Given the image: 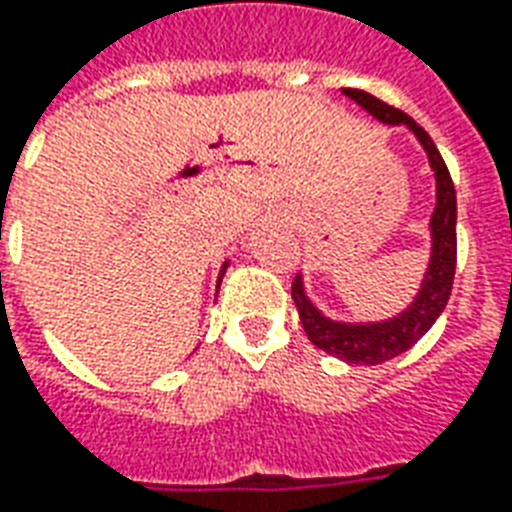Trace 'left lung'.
I'll return each mask as SVG.
<instances>
[{"label":"left lung","instance_id":"8db88e82","mask_svg":"<svg viewBox=\"0 0 512 512\" xmlns=\"http://www.w3.org/2000/svg\"><path fill=\"white\" fill-rule=\"evenodd\" d=\"M343 94L359 107H364L372 118H378L380 124L407 126L416 134V140L426 151L429 167L434 172V186H437V202H434V213L429 218V234H432L429 264H426L418 294L402 313H397L394 318H383V321H359V324L334 321L307 297L302 275H297L294 286H291L299 321L305 326V334L315 348L332 353L348 364L375 367V364H383V361L405 353L407 348H413L432 329V324L448 305L453 272H456V188H453L451 172L445 167L443 156L437 151L432 137L424 132V126H418L410 115L380 102L378 96L367 94V91L343 88Z\"/></svg>","mask_w":512,"mask_h":512}]
</instances>
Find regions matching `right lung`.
<instances>
[{
	"label": "right lung",
	"mask_w": 512,
	"mask_h": 512,
	"mask_svg": "<svg viewBox=\"0 0 512 512\" xmlns=\"http://www.w3.org/2000/svg\"><path fill=\"white\" fill-rule=\"evenodd\" d=\"M226 267H229V261H224V267H221V278H224V272H226ZM218 278V280H221Z\"/></svg>",
	"instance_id": "add662e5"
}]
</instances>
